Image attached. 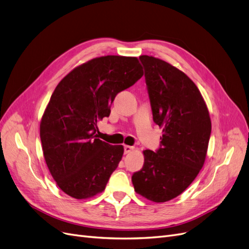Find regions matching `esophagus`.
<instances>
[{"label":"esophagus","instance_id":"34e87169","mask_svg":"<svg viewBox=\"0 0 249 249\" xmlns=\"http://www.w3.org/2000/svg\"><path fill=\"white\" fill-rule=\"evenodd\" d=\"M124 154H129V153H131L132 150L134 149V146H130V145H124Z\"/></svg>","mask_w":249,"mask_h":249}]
</instances>
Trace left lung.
Segmentation results:
<instances>
[{"label":"left lung","instance_id":"obj_1","mask_svg":"<svg viewBox=\"0 0 249 249\" xmlns=\"http://www.w3.org/2000/svg\"><path fill=\"white\" fill-rule=\"evenodd\" d=\"M154 122L162 127L161 147L143 150L144 164L132 176L136 193L148 200L165 202L183 193L205 163L211 135V118L194 82L159 58L139 57Z\"/></svg>","mask_w":249,"mask_h":249}]
</instances>
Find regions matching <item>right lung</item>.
<instances>
[{"label": "right lung", "mask_w": 249, "mask_h": 249, "mask_svg": "<svg viewBox=\"0 0 249 249\" xmlns=\"http://www.w3.org/2000/svg\"><path fill=\"white\" fill-rule=\"evenodd\" d=\"M143 76L137 57L102 56L59 82L40 122L44 160L56 184L76 199L103 192L124 155L123 145L97 138V123L110 115L118 92Z\"/></svg>", "instance_id": "add662e5"}]
</instances>
